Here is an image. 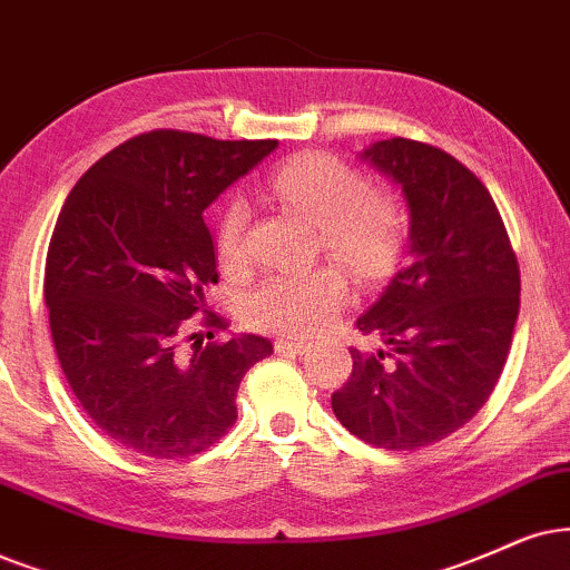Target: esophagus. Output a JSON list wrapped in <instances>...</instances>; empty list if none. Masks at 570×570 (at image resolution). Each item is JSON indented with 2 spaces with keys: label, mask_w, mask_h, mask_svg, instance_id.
<instances>
[{
  "label": "esophagus",
  "mask_w": 570,
  "mask_h": 570,
  "mask_svg": "<svg viewBox=\"0 0 570 570\" xmlns=\"http://www.w3.org/2000/svg\"><path fill=\"white\" fill-rule=\"evenodd\" d=\"M307 347L309 344L302 342V338H289V336L276 338V352H284V355H302Z\"/></svg>",
  "instance_id": "34e87169"
}]
</instances>
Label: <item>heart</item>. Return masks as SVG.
Here are the masks:
<instances>
[{
    "label": "heart",
    "mask_w": 570,
    "mask_h": 570,
    "mask_svg": "<svg viewBox=\"0 0 570 570\" xmlns=\"http://www.w3.org/2000/svg\"><path fill=\"white\" fill-rule=\"evenodd\" d=\"M281 205L318 228L323 249L357 278L389 273L405 242V215L386 191H371L365 178L331 155H299L271 176ZM249 207L242 197L226 202L218 220V257L226 268L247 263ZM350 284L342 268L321 265L302 273H271L244 297L252 328L309 336L347 305Z\"/></svg>",
    "instance_id": "heart-1"
}]
</instances>
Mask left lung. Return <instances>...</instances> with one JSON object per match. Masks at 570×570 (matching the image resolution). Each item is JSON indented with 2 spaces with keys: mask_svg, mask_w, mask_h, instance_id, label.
<instances>
[{
  "mask_svg": "<svg viewBox=\"0 0 570 570\" xmlns=\"http://www.w3.org/2000/svg\"><path fill=\"white\" fill-rule=\"evenodd\" d=\"M360 160L405 197L407 261L357 318L389 350L352 347V376L331 407L363 442L417 450L484 407L513 342L521 273L492 194L455 157L397 136Z\"/></svg>",
  "mask_w": 570,
  "mask_h": 570,
  "instance_id": "obj_1",
  "label": "left lung"
}]
</instances>
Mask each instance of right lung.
<instances>
[{
  "label": "right lung",
  "mask_w": 570,
  "mask_h": 570,
  "mask_svg": "<svg viewBox=\"0 0 570 570\" xmlns=\"http://www.w3.org/2000/svg\"><path fill=\"white\" fill-rule=\"evenodd\" d=\"M276 147L149 131L94 163L65 199L45 271L57 360L86 415L128 450L205 452L234 426L244 373L273 352L255 334L202 347L213 331H199L194 353L183 342L218 284L202 213Z\"/></svg>",
  "instance_id": "right-lung-1"
}]
</instances>
